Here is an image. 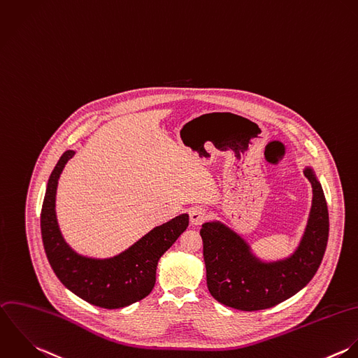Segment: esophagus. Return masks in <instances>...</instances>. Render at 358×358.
<instances>
[{
  "mask_svg": "<svg viewBox=\"0 0 358 358\" xmlns=\"http://www.w3.org/2000/svg\"><path fill=\"white\" fill-rule=\"evenodd\" d=\"M207 218H208V214L203 207L196 206L190 208V221L193 225H201L207 221Z\"/></svg>",
  "mask_w": 358,
  "mask_h": 358,
  "instance_id": "esophagus-1",
  "label": "esophagus"
}]
</instances>
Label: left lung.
<instances>
[{
    "mask_svg": "<svg viewBox=\"0 0 358 358\" xmlns=\"http://www.w3.org/2000/svg\"><path fill=\"white\" fill-rule=\"evenodd\" d=\"M313 186L308 225L296 252L283 261L264 264L247 244L220 222H207L200 235L211 296L240 311L271 308L300 292L315 275L329 236V214L324 190L310 168L304 172Z\"/></svg>",
    "mask_w": 358,
    "mask_h": 358,
    "instance_id": "1",
    "label": "left lung"
}]
</instances>
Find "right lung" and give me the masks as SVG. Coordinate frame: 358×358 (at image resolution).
Listing matches in <instances>:
<instances>
[{
	"instance_id": "add662e5",
	"label": "right lung",
	"mask_w": 358,
	"mask_h": 358,
	"mask_svg": "<svg viewBox=\"0 0 358 358\" xmlns=\"http://www.w3.org/2000/svg\"><path fill=\"white\" fill-rule=\"evenodd\" d=\"M73 154L71 150L62 154L47 183L40 215L45 255L62 285L85 301L110 310L126 307L150 294L158 259L186 231L189 215L182 214L154 228L114 258L93 259L76 254L64 241L55 218L58 179Z\"/></svg>"
}]
</instances>
